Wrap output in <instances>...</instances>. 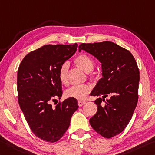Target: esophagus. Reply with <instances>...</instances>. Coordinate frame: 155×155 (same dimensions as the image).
Instances as JSON below:
<instances>
[{
    "instance_id": "obj_1",
    "label": "esophagus",
    "mask_w": 155,
    "mask_h": 155,
    "mask_svg": "<svg viewBox=\"0 0 155 155\" xmlns=\"http://www.w3.org/2000/svg\"><path fill=\"white\" fill-rule=\"evenodd\" d=\"M85 103H86V102L84 101H81L80 100V101H78V104L81 107V106H83V105H84Z\"/></svg>"
}]
</instances>
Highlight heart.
Segmentation results:
<instances>
[{"label":"heart","instance_id":"heart-1","mask_svg":"<svg viewBox=\"0 0 155 155\" xmlns=\"http://www.w3.org/2000/svg\"><path fill=\"white\" fill-rule=\"evenodd\" d=\"M74 63L78 67H79L85 72H89L88 75L90 79H94V74L90 73L94 68V61L89 55L85 54H79L75 58ZM58 78L63 85L68 84V64L67 63H63L58 70ZM91 90V86L88 83L76 85L72 86L65 91V95L67 97L74 98L78 100L84 99L89 94Z\"/></svg>","mask_w":155,"mask_h":155}]
</instances>
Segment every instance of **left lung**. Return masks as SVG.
Wrapping results in <instances>:
<instances>
[{
	"instance_id": "obj_1",
	"label": "left lung",
	"mask_w": 155,
	"mask_h": 155,
	"mask_svg": "<svg viewBox=\"0 0 155 155\" xmlns=\"http://www.w3.org/2000/svg\"><path fill=\"white\" fill-rule=\"evenodd\" d=\"M78 50L91 54L101 63L103 78L90 94L99 97L94 101L97 112L90 124L102 137L111 138L124 131L137 106L138 66L128 50L110 41L81 43Z\"/></svg>"
}]
</instances>
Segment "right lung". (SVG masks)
Segmentation results:
<instances>
[{
	"label": "right lung",
	"instance_id": "right-lung-1",
	"mask_svg": "<svg viewBox=\"0 0 155 155\" xmlns=\"http://www.w3.org/2000/svg\"><path fill=\"white\" fill-rule=\"evenodd\" d=\"M72 45H45L25 56L17 73L18 101L33 133L43 141L54 143L67 131L78 101L69 98L55 107L61 99L62 85L58 70L77 51Z\"/></svg>",
	"mask_w": 155,
	"mask_h": 155
}]
</instances>
